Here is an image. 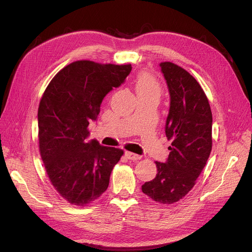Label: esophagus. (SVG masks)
Instances as JSON below:
<instances>
[{
    "instance_id": "34e87169",
    "label": "esophagus",
    "mask_w": 252,
    "mask_h": 252,
    "mask_svg": "<svg viewBox=\"0 0 252 252\" xmlns=\"http://www.w3.org/2000/svg\"><path fill=\"white\" fill-rule=\"evenodd\" d=\"M125 155H126V157L127 158V159H129V160H139V159H141V156L140 155L135 154V153H131V152H128V151H126Z\"/></svg>"
}]
</instances>
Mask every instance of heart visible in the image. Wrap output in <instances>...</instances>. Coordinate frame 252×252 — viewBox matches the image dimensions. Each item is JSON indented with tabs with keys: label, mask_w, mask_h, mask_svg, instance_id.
<instances>
[{
	"label": "heart",
	"mask_w": 252,
	"mask_h": 252,
	"mask_svg": "<svg viewBox=\"0 0 252 252\" xmlns=\"http://www.w3.org/2000/svg\"><path fill=\"white\" fill-rule=\"evenodd\" d=\"M135 90L138 96L150 94V93H157V94L160 93L159 84L157 83L155 77L148 72H141L137 75Z\"/></svg>",
	"instance_id": "b5f03b06"
}]
</instances>
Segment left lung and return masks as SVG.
<instances>
[{"mask_svg":"<svg viewBox=\"0 0 252 252\" xmlns=\"http://www.w3.org/2000/svg\"><path fill=\"white\" fill-rule=\"evenodd\" d=\"M160 67L170 98L165 135L173 142L166 161H156V177L142 191L156 202L170 204L188 194L206 164L213 114L202 88L188 71L171 62Z\"/></svg>","mask_w":252,"mask_h":252,"instance_id":"obj_1","label":"left lung"}]
</instances>
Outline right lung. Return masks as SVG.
<instances>
[{
  "label": "right lung",
  "mask_w": 252,
  "mask_h": 252,
  "mask_svg": "<svg viewBox=\"0 0 252 252\" xmlns=\"http://www.w3.org/2000/svg\"><path fill=\"white\" fill-rule=\"evenodd\" d=\"M131 65L75 61L50 82L37 110L39 152L57 192L74 205L96 200L108 188L124 151L102 146L90 136L104 97L121 87Z\"/></svg>",
  "instance_id": "add662e5"
}]
</instances>
